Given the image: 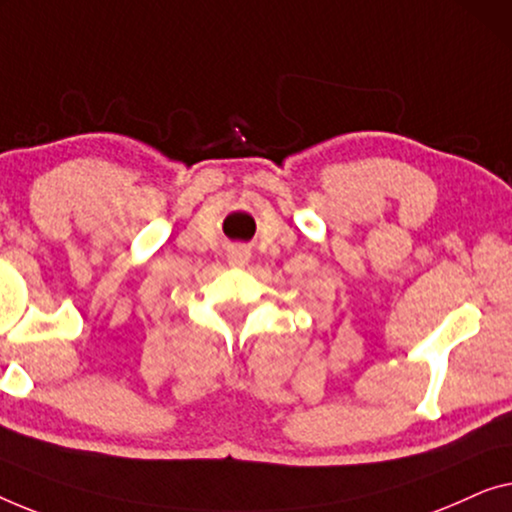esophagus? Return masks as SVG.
<instances>
[{
  "label": "esophagus",
  "mask_w": 512,
  "mask_h": 512,
  "mask_svg": "<svg viewBox=\"0 0 512 512\" xmlns=\"http://www.w3.org/2000/svg\"><path fill=\"white\" fill-rule=\"evenodd\" d=\"M227 259H229V264L236 266V269H243L250 259V250L246 246H234L232 250H229Z\"/></svg>",
  "instance_id": "obj_1"
}]
</instances>
